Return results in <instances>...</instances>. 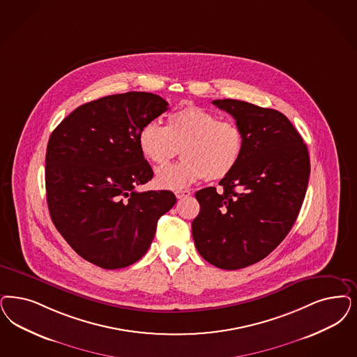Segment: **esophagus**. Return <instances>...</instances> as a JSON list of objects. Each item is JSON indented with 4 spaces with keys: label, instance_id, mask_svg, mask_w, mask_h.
<instances>
[{
    "label": "esophagus",
    "instance_id": "esophagus-1",
    "mask_svg": "<svg viewBox=\"0 0 357 357\" xmlns=\"http://www.w3.org/2000/svg\"><path fill=\"white\" fill-rule=\"evenodd\" d=\"M190 195H191V192L188 190H178V191H175V197H178V199H183V197H190Z\"/></svg>",
    "mask_w": 357,
    "mask_h": 357
}]
</instances>
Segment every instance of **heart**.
<instances>
[{
  "label": "heart",
  "mask_w": 357,
  "mask_h": 357,
  "mask_svg": "<svg viewBox=\"0 0 357 357\" xmlns=\"http://www.w3.org/2000/svg\"><path fill=\"white\" fill-rule=\"evenodd\" d=\"M138 148L146 160L165 166L178 154L183 160L157 172L162 188L183 190L199 179H222L241 160L244 135L234 121L220 120L212 112L188 105L172 112L166 126L150 121L138 132Z\"/></svg>",
  "instance_id": "heart-1"
}]
</instances>
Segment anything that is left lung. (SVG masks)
Returning a JSON list of instances; mask_svg holds the SVG:
<instances>
[{"label":"left lung","mask_w":357,"mask_h":357,"mask_svg":"<svg viewBox=\"0 0 357 357\" xmlns=\"http://www.w3.org/2000/svg\"><path fill=\"white\" fill-rule=\"evenodd\" d=\"M244 135L241 160L215 187L199 190V215L191 224L199 255L237 271L265 259L290 232L310 176L307 146L281 112L224 98Z\"/></svg>","instance_id":"8db88e82"}]
</instances>
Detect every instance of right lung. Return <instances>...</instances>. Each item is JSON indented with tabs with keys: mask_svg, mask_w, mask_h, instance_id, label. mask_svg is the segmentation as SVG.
Listing matches in <instances>:
<instances>
[{
	"mask_svg": "<svg viewBox=\"0 0 357 357\" xmlns=\"http://www.w3.org/2000/svg\"><path fill=\"white\" fill-rule=\"evenodd\" d=\"M167 109L154 93L111 95L77 107L50 135L51 220L80 257L102 269L141 259L158 219L176 203L167 190H135L154 174L138 148V132Z\"/></svg>",
	"mask_w": 357,
	"mask_h": 357,
	"instance_id": "obj_1",
	"label": "right lung"
}]
</instances>
